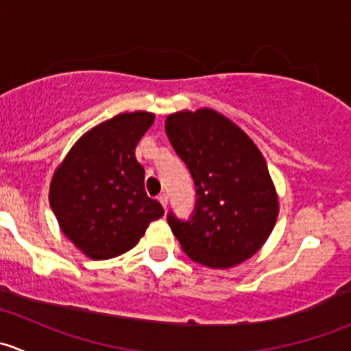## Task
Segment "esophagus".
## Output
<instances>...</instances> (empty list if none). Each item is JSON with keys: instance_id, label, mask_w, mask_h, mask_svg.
<instances>
[{"instance_id": "esophagus-1", "label": "esophagus", "mask_w": 351, "mask_h": 351, "mask_svg": "<svg viewBox=\"0 0 351 351\" xmlns=\"http://www.w3.org/2000/svg\"><path fill=\"white\" fill-rule=\"evenodd\" d=\"M158 200L159 202H161V205H162V207H168V195H166V193H161V195H159L158 197Z\"/></svg>"}]
</instances>
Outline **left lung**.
<instances>
[{
  "label": "left lung",
  "instance_id": "left-lung-1",
  "mask_svg": "<svg viewBox=\"0 0 351 351\" xmlns=\"http://www.w3.org/2000/svg\"><path fill=\"white\" fill-rule=\"evenodd\" d=\"M166 134L190 169L197 204L189 221L173 212L168 224L197 263L231 268L253 256L278 217V197L256 144L212 108L171 113Z\"/></svg>",
  "mask_w": 351,
  "mask_h": 351
}]
</instances>
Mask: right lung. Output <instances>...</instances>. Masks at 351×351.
<instances>
[{
  "label": "right lung",
  "instance_id": "1",
  "mask_svg": "<svg viewBox=\"0 0 351 351\" xmlns=\"http://www.w3.org/2000/svg\"><path fill=\"white\" fill-rule=\"evenodd\" d=\"M154 113H120L88 130L58 166L49 202L61 231L93 260L132 250L165 208L144 190L136 146Z\"/></svg>",
  "mask_w": 351,
  "mask_h": 351
}]
</instances>
